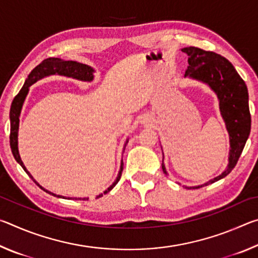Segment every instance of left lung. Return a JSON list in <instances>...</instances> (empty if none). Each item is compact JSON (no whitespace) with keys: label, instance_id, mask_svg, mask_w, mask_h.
I'll list each match as a JSON object with an SVG mask.
<instances>
[{"label":"left lung","instance_id":"left-lung-1","mask_svg":"<svg viewBox=\"0 0 258 258\" xmlns=\"http://www.w3.org/2000/svg\"><path fill=\"white\" fill-rule=\"evenodd\" d=\"M182 52L189 56V66L186 68L184 77L204 83L216 94L221 116L225 123L230 140L229 164L223 173L204 184L184 186L186 189H199L225 177L237 165L250 133L251 118L248 104V90L233 64L224 56L195 46L184 47ZM161 168L167 175L164 165V154Z\"/></svg>","mask_w":258,"mask_h":258}]
</instances>
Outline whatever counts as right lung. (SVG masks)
Listing matches in <instances>:
<instances>
[{
	"mask_svg": "<svg viewBox=\"0 0 258 258\" xmlns=\"http://www.w3.org/2000/svg\"><path fill=\"white\" fill-rule=\"evenodd\" d=\"M52 75H59V76H66V77H71L74 78V80L77 81H82V82H92L94 78V69L92 67L87 66V64L77 62V61H73V60H62L60 58H47L45 60H43L42 62L38 64V66L35 67L27 77V80L25 81L24 86L21 87V90L19 91V93L16 95L14 101L11 103V108H10V147H11V151L12 155H14L15 159L18 161V164L24 168V171L28 174V176L32 178V180L36 183V184L41 187V189L44 190L47 194H50L54 197L58 198H66L63 196L60 195H55L53 192H51L49 190L44 189V187L41 186L38 183L35 181V178L32 176L27 168L25 167V165L23 163V160L20 158L19 155V150H18V130H19V117H20V112L21 109H23L25 99L27 97V94L29 92V87L32 86L34 83H36L37 81L42 80V78L47 77V76H52ZM128 142V140H126L125 145H124V149L126 147V143ZM123 159H121L120 163V168L118 172V175H117L115 182L108 187L106 191H103V194L106 195L109 191L112 190V187L115 186L118 181L120 180L121 176V172H123ZM103 194L99 195V197H102ZM66 199H71V198H66ZM77 199V198H75ZM80 200H87L89 198H78Z\"/></svg>",
	"mask_w": 258,
	"mask_h": 258,
	"instance_id": "right-lung-1",
	"label": "right lung"
}]
</instances>
